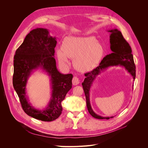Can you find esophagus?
I'll use <instances>...</instances> for the list:
<instances>
[{
    "mask_svg": "<svg viewBox=\"0 0 148 148\" xmlns=\"http://www.w3.org/2000/svg\"><path fill=\"white\" fill-rule=\"evenodd\" d=\"M72 82H73V85H74V86H75V85H77L78 84H79V83H80V80H79V78H78V77H73Z\"/></svg>",
    "mask_w": 148,
    "mask_h": 148,
    "instance_id": "34e87169",
    "label": "esophagus"
}]
</instances>
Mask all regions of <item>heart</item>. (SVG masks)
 I'll list each match as a JSON object with an SVG mask.
<instances>
[{"instance_id":"b5f03b06","label":"heart","mask_w":148,"mask_h":148,"mask_svg":"<svg viewBox=\"0 0 148 148\" xmlns=\"http://www.w3.org/2000/svg\"><path fill=\"white\" fill-rule=\"evenodd\" d=\"M56 53L61 65L68 66V58L74 59L73 65L77 71L87 72L96 67L102 59L104 47L94 36H68L62 42V50H58Z\"/></svg>"}]
</instances>
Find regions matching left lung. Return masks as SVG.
I'll list each match as a JSON object with an SVG mask.
<instances>
[{
    "label": "left lung",
    "instance_id": "obj_1",
    "mask_svg": "<svg viewBox=\"0 0 148 148\" xmlns=\"http://www.w3.org/2000/svg\"><path fill=\"white\" fill-rule=\"evenodd\" d=\"M110 33V42L111 54L106 55L100 62L99 65L92 71L84 74L86 78L82 83L86 99L88 110L93 117L99 119H109L111 117H103L96 114L90 106V90L94 81L97 75L111 66H122L132 75L134 80L136 78V66L134 64L133 56L130 45L124 39L121 31L117 29H113L107 30Z\"/></svg>",
    "mask_w": 148,
    "mask_h": 148
}]
</instances>
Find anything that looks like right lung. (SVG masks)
<instances>
[{"instance_id": "add662e5", "label": "right lung", "mask_w": 148, "mask_h": 148, "mask_svg": "<svg viewBox=\"0 0 148 148\" xmlns=\"http://www.w3.org/2000/svg\"><path fill=\"white\" fill-rule=\"evenodd\" d=\"M56 37L49 35L48 29L36 28L26 35L15 51L14 60L13 86L19 97L23 110L29 116L42 121L50 122L59 117L62 112V101L72 88L71 74H61L54 58ZM40 68L50 77L52 95L44 110L34 108L26 95V84L30 75Z\"/></svg>"}]
</instances>
